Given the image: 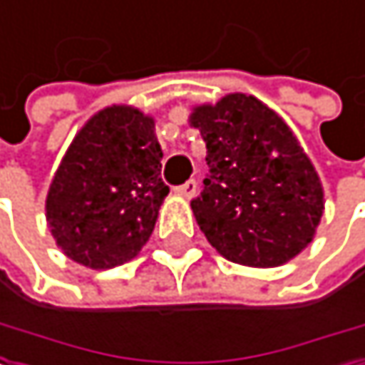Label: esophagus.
I'll use <instances>...</instances> for the list:
<instances>
[{
  "label": "esophagus",
  "mask_w": 365,
  "mask_h": 365,
  "mask_svg": "<svg viewBox=\"0 0 365 365\" xmlns=\"http://www.w3.org/2000/svg\"><path fill=\"white\" fill-rule=\"evenodd\" d=\"M195 189H197V182L191 178V180H187V182L178 185V187H176V193H178V195H182V197H193V195H195Z\"/></svg>",
  "instance_id": "esophagus-1"
}]
</instances>
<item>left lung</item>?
<instances>
[{
    "label": "left lung",
    "mask_w": 365,
    "mask_h": 365,
    "mask_svg": "<svg viewBox=\"0 0 365 365\" xmlns=\"http://www.w3.org/2000/svg\"><path fill=\"white\" fill-rule=\"evenodd\" d=\"M191 123L207 143L202 191L191 200L209 244L226 259L274 267L314 240L320 178L285 121L252 96L200 106Z\"/></svg>",
    "instance_id": "obj_1"
}]
</instances>
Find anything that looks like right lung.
I'll use <instances>...</instances> for the list:
<instances>
[{"label":"right lung","mask_w":365,"mask_h":365,"mask_svg":"<svg viewBox=\"0 0 365 365\" xmlns=\"http://www.w3.org/2000/svg\"><path fill=\"white\" fill-rule=\"evenodd\" d=\"M154 121L128 106L91 117L47 193V222L63 252L93 269L130 261L150 240L170 187Z\"/></svg>","instance_id":"1"}]
</instances>
